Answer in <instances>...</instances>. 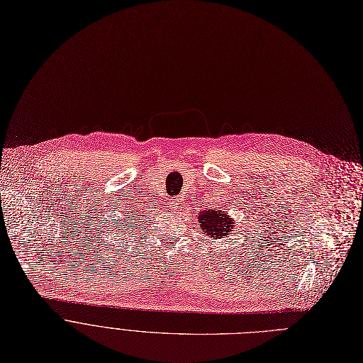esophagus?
Returning a JSON list of instances; mask_svg holds the SVG:
<instances>
[{
    "label": "esophagus",
    "mask_w": 363,
    "mask_h": 363,
    "mask_svg": "<svg viewBox=\"0 0 363 363\" xmlns=\"http://www.w3.org/2000/svg\"><path fill=\"white\" fill-rule=\"evenodd\" d=\"M176 200H177V199H176Z\"/></svg>",
    "instance_id": "esophagus-1"
}]
</instances>
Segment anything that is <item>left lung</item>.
Returning a JSON list of instances; mask_svg holds the SVG:
<instances>
[{
  "instance_id": "obj_1",
  "label": "left lung",
  "mask_w": 363,
  "mask_h": 363,
  "mask_svg": "<svg viewBox=\"0 0 363 363\" xmlns=\"http://www.w3.org/2000/svg\"><path fill=\"white\" fill-rule=\"evenodd\" d=\"M199 219L203 230L214 239L230 235V229L235 226L230 217L223 210H219L216 207L203 211L199 216Z\"/></svg>"
}]
</instances>
